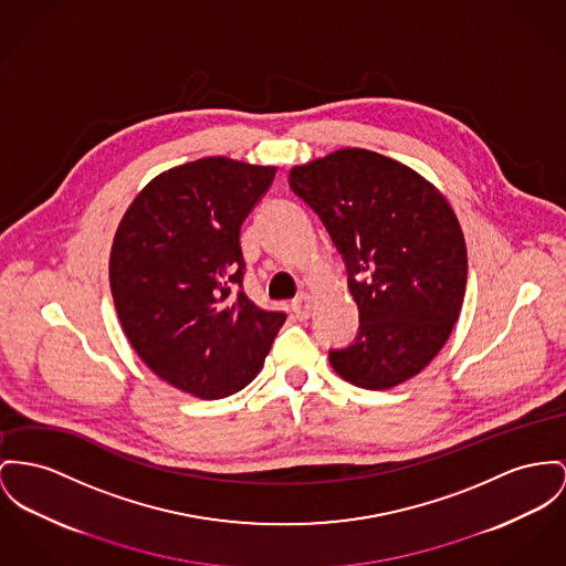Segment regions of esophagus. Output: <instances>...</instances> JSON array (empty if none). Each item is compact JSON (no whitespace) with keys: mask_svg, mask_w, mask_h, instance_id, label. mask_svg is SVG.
Masks as SVG:
<instances>
[{"mask_svg":"<svg viewBox=\"0 0 566 566\" xmlns=\"http://www.w3.org/2000/svg\"><path fill=\"white\" fill-rule=\"evenodd\" d=\"M292 313H294V317H296V319L306 322V319H308V315H311V298H308L306 294L298 296L296 301L292 302Z\"/></svg>","mask_w":566,"mask_h":566,"instance_id":"esophagus-1","label":"esophagus"}]
</instances>
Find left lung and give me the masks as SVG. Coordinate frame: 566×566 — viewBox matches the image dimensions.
I'll use <instances>...</instances> for the list:
<instances>
[{
	"label": "left lung",
	"instance_id": "1",
	"mask_svg": "<svg viewBox=\"0 0 566 566\" xmlns=\"http://www.w3.org/2000/svg\"><path fill=\"white\" fill-rule=\"evenodd\" d=\"M290 189L322 219L358 304L354 343L333 369L367 390L420 374L449 339L468 253L449 201L410 167L347 148L294 167Z\"/></svg>",
	"mask_w": 566,
	"mask_h": 566
}]
</instances>
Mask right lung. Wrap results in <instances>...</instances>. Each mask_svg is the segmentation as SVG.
<instances>
[{"mask_svg": "<svg viewBox=\"0 0 566 566\" xmlns=\"http://www.w3.org/2000/svg\"><path fill=\"white\" fill-rule=\"evenodd\" d=\"M274 167L199 158L154 178L115 233L109 281L135 352L171 386L223 399L260 374L285 324L244 294L240 227Z\"/></svg>", "mask_w": 566, "mask_h": 566, "instance_id": "obj_1", "label": "right lung"}]
</instances>
